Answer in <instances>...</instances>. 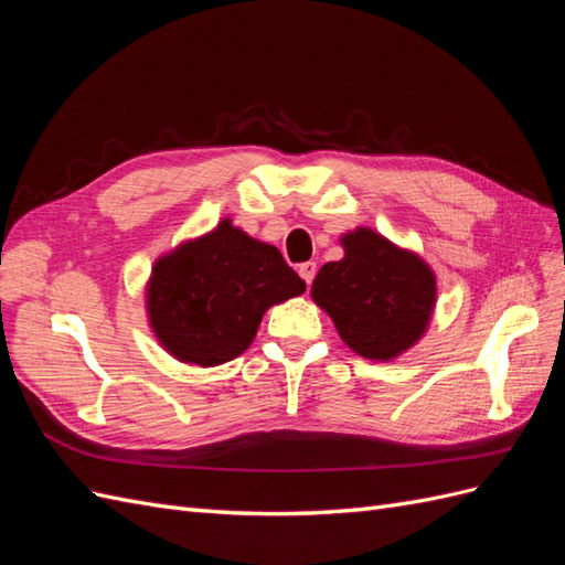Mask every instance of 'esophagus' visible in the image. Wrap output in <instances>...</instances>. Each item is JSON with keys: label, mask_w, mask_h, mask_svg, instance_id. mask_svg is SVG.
<instances>
[{"label": "esophagus", "mask_w": 565, "mask_h": 565, "mask_svg": "<svg viewBox=\"0 0 565 565\" xmlns=\"http://www.w3.org/2000/svg\"><path fill=\"white\" fill-rule=\"evenodd\" d=\"M297 270H299V276H301V280H303L306 285L313 282V278H316V264H313V262L301 264Z\"/></svg>", "instance_id": "obj_1"}]
</instances>
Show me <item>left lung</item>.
<instances>
[{
	"label": "left lung",
	"instance_id": "8db88e82",
	"mask_svg": "<svg viewBox=\"0 0 565 565\" xmlns=\"http://www.w3.org/2000/svg\"><path fill=\"white\" fill-rule=\"evenodd\" d=\"M344 259L324 264L311 297L344 344L370 361H393L429 328L436 276L419 254L358 226L341 235Z\"/></svg>",
	"mask_w": 565,
	"mask_h": 565
}]
</instances>
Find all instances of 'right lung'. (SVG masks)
Here are the masks:
<instances>
[{
	"instance_id": "right-lung-1",
	"label": "right lung",
	"mask_w": 565,
	"mask_h": 565,
	"mask_svg": "<svg viewBox=\"0 0 565 565\" xmlns=\"http://www.w3.org/2000/svg\"><path fill=\"white\" fill-rule=\"evenodd\" d=\"M303 289L278 247L254 241L224 218L160 256L146 285V311L169 355L214 367L247 351L270 306Z\"/></svg>"
}]
</instances>
